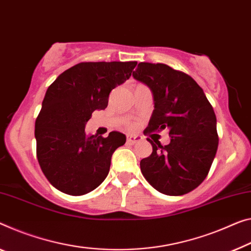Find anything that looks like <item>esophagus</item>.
I'll return each instance as SVG.
<instances>
[{
  "label": "esophagus",
  "instance_id": "34e87169",
  "mask_svg": "<svg viewBox=\"0 0 251 251\" xmlns=\"http://www.w3.org/2000/svg\"><path fill=\"white\" fill-rule=\"evenodd\" d=\"M141 140L142 137L137 136V134H126V141H128V144L130 145H134Z\"/></svg>",
  "mask_w": 251,
  "mask_h": 251
}]
</instances>
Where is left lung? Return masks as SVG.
<instances>
[{
	"label": "left lung",
	"instance_id": "1",
	"mask_svg": "<svg viewBox=\"0 0 251 251\" xmlns=\"http://www.w3.org/2000/svg\"><path fill=\"white\" fill-rule=\"evenodd\" d=\"M132 76L153 98L155 109L145 132L166 129L171 137L166 146L148 139L152 152L140 161L142 175L163 194H186L203 182L217 153L213 107L191 76L165 64L139 63Z\"/></svg>",
	"mask_w": 251,
	"mask_h": 251
}]
</instances>
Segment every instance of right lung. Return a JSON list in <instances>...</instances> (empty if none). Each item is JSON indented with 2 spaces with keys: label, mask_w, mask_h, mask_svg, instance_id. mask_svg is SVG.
I'll return each instance as SVG.
<instances>
[{
  "label": "right lung",
  "mask_w": 251,
  "mask_h": 251,
  "mask_svg": "<svg viewBox=\"0 0 251 251\" xmlns=\"http://www.w3.org/2000/svg\"><path fill=\"white\" fill-rule=\"evenodd\" d=\"M137 61L80 63L57 77L46 92L36 120L37 158L57 190L83 195L100 186L109 174L115 149L126 144L123 133L106 138L85 133L95 110H104L110 92L130 78Z\"/></svg>",
  "instance_id": "1"
}]
</instances>
